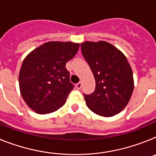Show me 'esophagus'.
<instances>
[{
    "label": "esophagus",
    "mask_w": 156,
    "mask_h": 156,
    "mask_svg": "<svg viewBox=\"0 0 156 156\" xmlns=\"http://www.w3.org/2000/svg\"><path fill=\"white\" fill-rule=\"evenodd\" d=\"M76 87L78 90H80L81 88H82V83L79 82L78 83H76Z\"/></svg>",
    "instance_id": "1"
}]
</instances>
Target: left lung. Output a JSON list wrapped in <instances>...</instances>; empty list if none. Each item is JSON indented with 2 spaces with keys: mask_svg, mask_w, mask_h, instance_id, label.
Returning a JSON list of instances; mask_svg holds the SVG:
<instances>
[{
  "mask_svg": "<svg viewBox=\"0 0 156 156\" xmlns=\"http://www.w3.org/2000/svg\"><path fill=\"white\" fill-rule=\"evenodd\" d=\"M80 46L96 81L94 91L83 94L87 105L101 116L119 113L128 104L133 90V73L127 59L105 41H86Z\"/></svg>",
  "mask_w": 156,
  "mask_h": 156,
  "instance_id": "left-lung-1",
  "label": "left lung"
}]
</instances>
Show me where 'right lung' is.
<instances>
[{"label": "right lung", "instance_id": "right-lung-1", "mask_svg": "<svg viewBox=\"0 0 156 156\" xmlns=\"http://www.w3.org/2000/svg\"><path fill=\"white\" fill-rule=\"evenodd\" d=\"M79 47L75 43L52 41L36 48L24 59L19 88L26 103L37 113H51L65 105L74 87L66 64Z\"/></svg>", "mask_w": 156, "mask_h": 156}]
</instances>
